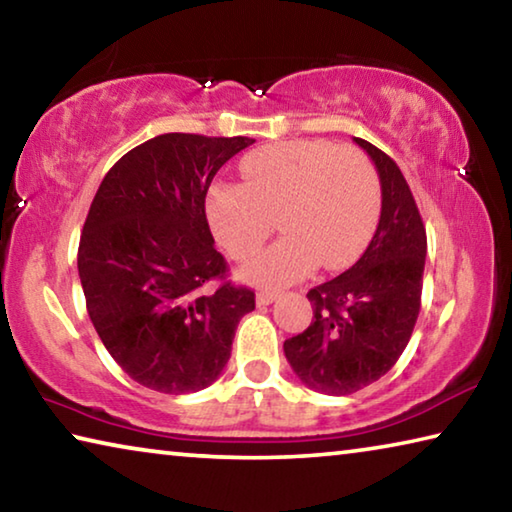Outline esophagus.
I'll return each instance as SVG.
<instances>
[{"mask_svg": "<svg viewBox=\"0 0 512 512\" xmlns=\"http://www.w3.org/2000/svg\"><path fill=\"white\" fill-rule=\"evenodd\" d=\"M275 300H277L275 291H268V289L257 291V305H271V302H275Z\"/></svg>", "mask_w": 512, "mask_h": 512, "instance_id": "1", "label": "esophagus"}]
</instances>
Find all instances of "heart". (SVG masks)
<instances>
[{"instance_id":"obj_1","label":"heart","mask_w":512,"mask_h":512,"mask_svg":"<svg viewBox=\"0 0 512 512\" xmlns=\"http://www.w3.org/2000/svg\"><path fill=\"white\" fill-rule=\"evenodd\" d=\"M246 183H216L207 219L230 257L257 253L275 230L287 232L248 262L241 277L284 287L323 268H343L366 246L379 216L375 164L359 149L327 140H293L248 153Z\"/></svg>"}]
</instances>
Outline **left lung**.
<instances>
[{
	"label": "left lung",
	"instance_id": "left-lung-1",
	"mask_svg": "<svg viewBox=\"0 0 512 512\" xmlns=\"http://www.w3.org/2000/svg\"><path fill=\"white\" fill-rule=\"evenodd\" d=\"M354 142L379 173V225L357 264L309 289L314 318L284 341L302 384L325 395L357 393L402 357L420 314L427 257V232L400 167L375 144Z\"/></svg>",
	"mask_w": 512,
	"mask_h": 512
}]
</instances>
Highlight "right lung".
<instances>
[{
  "label": "right lung",
  "instance_id": "obj_1",
  "mask_svg": "<svg viewBox=\"0 0 512 512\" xmlns=\"http://www.w3.org/2000/svg\"><path fill=\"white\" fill-rule=\"evenodd\" d=\"M250 137L167 133L112 164L79 244L85 307L128 377L185 395L216 381L255 291L228 280L205 196Z\"/></svg>",
  "mask_w": 512,
  "mask_h": 512
}]
</instances>
